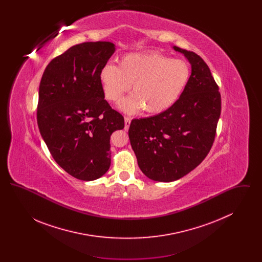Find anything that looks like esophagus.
<instances>
[{
  "label": "esophagus",
  "mask_w": 262,
  "mask_h": 262,
  "mask_svg": "<svg viewBox=\"0 0 262 262\" xmlns=\"http://www.w3.org/2000/svg\"><path fill=\"white\" fill-rule=\"evenodd\" d=\"M130 118H125V130H127L128 129V127H129V125H130Z\"/></svg>",
  "instance_id": "1"
}]
</instances>
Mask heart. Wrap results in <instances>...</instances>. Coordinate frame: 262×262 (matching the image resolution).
Masks as SVG:
<instances>
[{"label": "heart", "instance_id": "obj_1", "mask_svg": "<svg viewBox=\"0 0 262 262\" xmlns=\"http://www.w3.org/2000/svg\"><path fill=\"white\" fill-rule=\"evenodd\" d=\"M98 77L104 98L116 104L133 85L134 94L120 105L123 112L134 115L144 110L158 115L182 97L190 79V68L183 60L162 54L134 53L119 59L118 67H102Z\"/></svg>", "mask_w": 262, "mask_h": 262}]
</instances>
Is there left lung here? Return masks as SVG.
<instances>
[{
	"instance_id": "8db88e82",
	"label": "left lung",
	"mask_w": 262,
	"mask_h": 262,
	"mask_svg": "<svg viewBox=\"0 0 262 262\" xmlns=\"http://www.w3.org/2000/svg\"><path fill=\"white\" fill-rule=\"evenodd\" d=\"M191 67L180 100L167 111L133 120L128 137L141 172L155 182H174L208 154L221 114V95L208 66L193 52L177 46Z\"/></svg>"
}]
</instances>
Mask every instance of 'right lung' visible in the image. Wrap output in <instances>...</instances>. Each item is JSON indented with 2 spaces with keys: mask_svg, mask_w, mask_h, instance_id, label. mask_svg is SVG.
<instances>
[{
  "mask_svg": "<svg viewBox=\"0 0 262 262\" xmlns=\"http://www.w3.org/2000/svg\"><path fill=\"white\" fill-rule=\"evenodd\" d=\"M116 51L111 42L71 47L46 67L39 85L37 123L52 157L67 173L94 181L111 165V135L125 126L100 85V70Z\"/></svg>",
  "mask_w": 262,
  "mask_h": 262,
  "instance_id": "obj_1",
  "label": "right lung"
}]
</instances>
